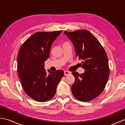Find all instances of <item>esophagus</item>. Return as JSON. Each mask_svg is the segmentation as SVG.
Instances as JSON below:
<instances>
[{"instance_id": "1", "label": "esophagus", "mask_w": 125, "mask_h": 125, "mask_svg": "<svg viewBox=\"0 0 125 125\" xmlns=\"http://www.w3.org/2000/svg\"><path fill=\"white\" fill-rule=\"evenodd\" d=\"M70 73H71L70 72V71H67V70L64 71V75H68Z\"/></svg>"}]
</instances>
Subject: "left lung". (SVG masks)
<instances>
[{
    "label": "left lung",
    "mask_w": 125,
    "mask_h": 125,
    "mask_svg": "<svg viewBox=\"0 0 125 125\" xmlns=\"http://www.w3.org/2000/svg\"><path fill=\"white\" fill-rule=\"evenodd\" d=\"M75 47L76 56L82 60L83 73L73 72L75 81L71 86L73 95L82 102H89L101 94L110 76L106 53L98 39L86 30L64 31Z\"/></svg>",
    "instance_id": "1"
}]
</instances>
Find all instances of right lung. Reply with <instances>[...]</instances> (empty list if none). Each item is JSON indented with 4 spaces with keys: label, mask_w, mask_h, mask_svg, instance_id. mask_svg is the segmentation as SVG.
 <instances>
[{
    "label": "right lung",
    "mask_w": 125,
    "mask_h": 125,
    "mask_svg": "<svg viewBox=\"0 0 125 125\" xmlns=\"http://www.w3.org/2000/svg\"><path fill=\"white\" fill-rule=\"evenodd\" d=\"M62 31L36 32L21 47L18 57V73L23 89L33 99L48 101L54 96L57 84L64 76L62 70L56 72L44 69L52 42Z\"/></svg>",
    "instance_id": "obj_1"
}]
</instances>
